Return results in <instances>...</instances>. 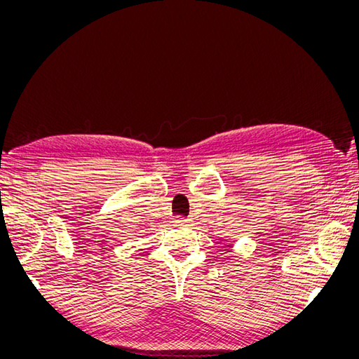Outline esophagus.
Returning <instances> with one entry per match:
<instances>
[{
	"mask_svg": "<svg viewBox=\"0 0 359 359\" xmlns=\"http://www.w3.org/2000/svg\"><path fill=\"white\" fill-rule=\"evenodd\" d=\"M190 220L189 219H186V217H182V215H177L175 217V223L177 224H187Z\"/></svg>",
	"mask_w": 359,
	"mask_h": 359,
	"instance_id": "1",
	"label": "esophagus"
}]
</instances>
